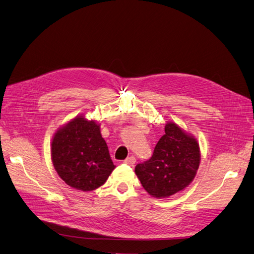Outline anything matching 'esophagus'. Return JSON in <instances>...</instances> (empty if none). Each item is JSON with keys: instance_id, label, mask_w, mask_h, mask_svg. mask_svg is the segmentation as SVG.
I'll use <instances>...</instances> for the list:
<instances>
[{"instance_id": "esophagus-1", "label": "esophagus", "mask_w": 254, "mask_h": 254, "mask_svg": "<svg viewBox=\"0 0 254 254\" xmlns=\"http://www.w3.org/2000/svg\"><path fill=\"white\" fill-rule=\"evenodd\" d=\"M124 162L126 163V165H128V166H134L136 162V158H135V156H129Z\"/></svg>"}]
</instances>
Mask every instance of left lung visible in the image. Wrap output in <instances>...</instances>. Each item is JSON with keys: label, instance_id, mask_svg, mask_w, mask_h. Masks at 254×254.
Segmentation results:
<instances>
[{"label": "left lung", "instance_id": "8db88e82", "mask_svg": "<svg viewBox=\"0 0 254 254\" xmlns=\"http://www.w3.org/2000/svg\"><path fill=\"white\" fill-rule=\"evenodd\" d=\"M199 145L173 122L155 145L152 157L138 163L136 175L154 197H168L190 185L199 167Z\"/></svg>", "mask_w": 254, "mask_h": 254}]
</instances>
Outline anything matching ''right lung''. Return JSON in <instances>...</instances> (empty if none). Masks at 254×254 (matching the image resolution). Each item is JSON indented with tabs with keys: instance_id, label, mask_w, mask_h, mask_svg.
<instances>
[{
	"instance_id": "right-lung-1",
	"label": "right lung",
	"mask_w": 254,
	"mask_h": 254,
	"mask_svg": "<svg viewBox=\"0 0 254 254\" xmlns=\"http://www.w3.org/2000/svg\"><path fill=\"white\" fill-rule=\"evenodd\" d=\"M52 159L63 181L81 191L99 188L115 169L100 127L83 117H77L57 130Z\"/></svg>"
}]
</instances>
